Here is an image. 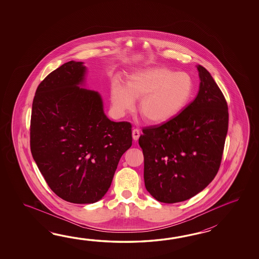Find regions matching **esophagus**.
<instances>
[{
  "mask_svg": "<svg viewBox=\"0 0 259 259\" xmlns=\"http://www.w3.org/2000/svg\"><path fill=\"white\" fill-rule=\"evenodd\" d=\"M140 134H141L140 131H139L138 128H134V130L132 131V138H133V140H134V141H137L139 137H140Z\"/></svg>",
  "mask_w": 259,
  "mask_h": 259,
  "instance_id": "obj_1",
  "label": "esophagus"
}]
</instances>
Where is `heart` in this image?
<instances>
[{
    "label": "heart",
    "instance_id": "heart-1",
    "mask_svg": "<svg viewBox=\"0 0 259 259\" xmlns=\"http://www.w3.org/2000/svg\"><path fill=\"white\" fill-rule=\"evenodd\" d=\"M195 83L186 72L166 67H152L132 73L127 86L114 80L110 89L111 103L119 115L135 108L145 120L152 123L167 121L181 113L193 98Z\"/></svg>",
    "mask_w": 259,
    "mask_h": 259
}]
</instances>
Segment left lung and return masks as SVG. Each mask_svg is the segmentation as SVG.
<instances>
[{"instance_id":"obj_1","label":"left lung","mask_w":259,"mask_h":259,"mask_svg":"<svg viewBox=\"0 0 259 259\" xmlns=\"http://www.w3.org/2000/svg\"><path fill=\"white\" fill-rule=\"evenodd\" d=\"M200 87L187 107L162 125L143 128L139 144L144 157V183L165 204L192 198L220 169L229 127L228 104L204 66H197Z\"/></svg>"}]
</instances>
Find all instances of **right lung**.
<instances>
[{"mask_svg": "<svg viewBox=\"0 0 259 259\" xmlns=\"http://www.w3.org/2000/svg\"><path fill=\"white\" fill-rule=\"evenodd\" d=\"M86 67L69 61L39 83L30 119V150L45 182L60 198L93 204L110 187L132 146V124L105 116L98 93L79 88Z\"/></svg>", "mask_w": 259, "mask_h": 259, "instance_id": "1", "label": "right lung"}]
</instances>
